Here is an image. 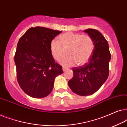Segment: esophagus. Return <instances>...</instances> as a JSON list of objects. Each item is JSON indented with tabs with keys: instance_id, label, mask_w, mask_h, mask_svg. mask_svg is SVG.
I'll return each mask as SVG.
<instances>
[{
	"instance_id": "1",
	"label": "esophagus",
	"mask_w": 127,
	"mask_h": 127,
	"mask_svg": "<svg viewBox=\"0 0 127 127\" xmlns=\"http://www.w3.org/2000/svg\"><path fill=\"white\" fill-rule=\"evenodd\" d=\"M67 69H67V67H64V66L63 67H62V70H63L64 72H65V71L67 70Z\"/></svg>"
}]
</instances>
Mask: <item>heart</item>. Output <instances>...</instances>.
Segmentation results:
<instances>
[{"mask_svg": "<svg viewBox=\"0 0 127 127\" xmlns=\"http://www.w3.org/2000/svg\"><path fill=\"white\" fill-rule=\"evenodd\" d=\"M59 41H51L50 51L52 57L57 61H60L67 53L68 55L62 61L66 66L78 65L86 63L93 54L95 44L88 35L78 33L66 32L58 37Z\"/></svg>", "mask_w": 127, "mask_h": 127, "instance_id": "1", "label": "heart"}]
</instances>
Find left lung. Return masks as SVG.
Listing matches in <instances>:
<instances>
[{
  "label": "left lung",
  "instance_id": "8db88e82",
  "mask_svg": "<svg viewBox=\"0 0 127 127\" xmlns=\"http://www.w3.org/2000/svg\"><path fill=\"white\" fill-rule=\"evenodd\" d=\"M84 32L93 39L94 50L88 62L73 67V77L68 81L72 91L81 96L93 94L105 82L109 76L111 59L108 42L101 33L94 29H86Z\"/></svg>",
  "mask_w": 127,
  "mask_h": 127
}]
</instances>
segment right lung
Here are the masks:
<instances>
[{
  "mask_svg": "<svg viewBox=\"0 0 127 127\" xmlns=\"http://www.w3.org/2000/svg\"><path fill=\"white\" fill-rule=\"evenodd\" d=\"M61 31L41 27L29 28L19 40L14 56L17 81L24 93L42 98L51 93L55 78L63 73L55 63L50 44Z\"/></svg>",
  "mask_w": 127,
  "mask_h": 127,
  "instance_id": "obj_1",
  "label": "right lung"
}]
</instances>
